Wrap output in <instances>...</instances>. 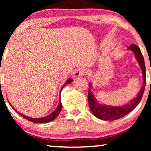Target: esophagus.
I'll return each instance as SVG.
<instances>
[{"label":"esophagus","mask_w":151,"mask_h":151,"mask_svg":"<svg viewBox=\"0 0 151 151\" xmlns=\"http://www.w3.org/2000/svg\"><path fill=\"white\" fill-rule=\"evenodd\" d=\"M85 71H84V69H76L75 72H74V78H78V77H80V76H81L82 75H84V74H85Z\"/></svg>","instance_id":"1"}]
</instances>
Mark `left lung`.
Masks as SVG:
<instances>
[{"label":"left lung","instance_id":"1","mask_svg":"<svg viewBox=\"0 0 151 151\" xmlns=\"http://www.w3.org/2000/svg\"><path fill=\"white\" fill-rule=\"evenodd\" d=\"M128 49L134 53L135 58L142 69V78H143L142 87L135 98L131 99L130 102H127V104L120 105V106H111V105H107L98 102L93 93L91 82H89L88 94V105L93 114L98 119H102V120H115V119L121 118L133 111L139 104L142 100L146 86V67L144 57L139 48L137 45H132L128 47Z\"/></svg>","mask_w":151,"mask_h":151}]
</instances>
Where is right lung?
<instances>
[{
    "label": "right lung",
    "instance_id": "1",
    "mask_svg": "<svg viewBox=\"0 0 151 151\" xmlns=\"http://www.w3.org/2000/svg\"><path fill=\"white\" fill-rule=\"evenodd\" d=\"M72 82H73V79H72L71 78H68L67 81L65 82L64 85L62 86V88H60V94L61 93V91H62V90H63V88H64V86H67V84L71 83ZM10 105H11V106L12 107V109H13L15 111L16 113H18V114H19L20 116H22V117H24V119H27V120L32 122H34V123H48V122H50L53 120V119H54L55 117H56L58 115L60 114V111L62 110V107H63V105H62V103H61L60 97V100H59L58 105L57 108L55 109V110H54L52 113H50V114L48 115H47V116H45V117H37V118H34V117H31L27 116V115H24L22 114V113H20L19 111H18L16 109H14V107L11 104V103H10Z\"/></svg>",
    "mask_w": 151,
    "mask_h": 151
}]
</instances>
